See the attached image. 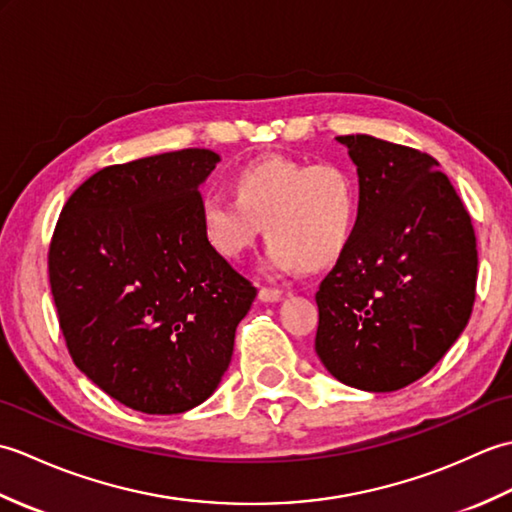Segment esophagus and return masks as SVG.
<instances>
[{
    "instance_id": "34e87169",
    "label": "esophagus",
    "mask_w": 512,
    "mask_h": 512,
    "mask_svg": "<svg viewBox=\"0 0 512 512\" xmlns=\"http://www.w3.org/2000/svg\"><path fill=\"white\" fill-rule=\"evenodd\" d=\"M259 299H262L264 303H275L281 299V290L277 288H259Z\"/></svg>"
}]
</instances>
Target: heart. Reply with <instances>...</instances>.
I'll list each match as a JSON object with an SVG mask.
<instances>
[{"instance_id": "b5f03b06", "label": "heart", "mask_w": 512, "mask_h": 512, "mask_svg": "<svg viewBox=\"0 0 512 512\" xmlns=\"http://www.w3.org/2000/svg\"><path fill=\"white\" fill-rule=\"evenodd\" d=\"M235 198L206 191L198 220L204 242L224 259L253 248L266 226L270 266L321 268L350 244L361 209L358 182L336 162L270 156L250 162L233 178Z\"/></svg>"}]
</instances>
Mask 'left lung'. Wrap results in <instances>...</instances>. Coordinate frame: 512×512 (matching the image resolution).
I'll use <instances>...</instances> for the list:
<instances>
[{
    "mask_svg": "<svg viewBox=\"0 0 512 512\" xmlns=\"http://www.w3.org/2000/svg\"><path fill=\"white\" fill-rule=\"evenodd\" d=\"M358 173L350 244L317 292L325 369L365 391L422 378L471 319L477 246L438 160L367 134L339 136Z\"/></svg>",
    "mask_w": 512,
    "mask_h": 512,
    "instance_id": "obj_1",
    "label": "left lung"
}]
</instances>
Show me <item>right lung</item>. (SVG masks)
<instances>
[{"label": "right lung", "instance_id": "obj_1", "mask_svg": "<svg viewBox=\"0 0 512 512\" xmlns=\"http://www.w3.org/2000/svg\"><path fill=\"white\" fill-rule=\"evenodd\" d=\"M220 156L182 149L112 165L65 202L50 288L74 365L143 413L209 398L257 288L204 242L200 184Z\"/></svg>", "mask_w": 512, "mask_h": 512}]
</instances>
